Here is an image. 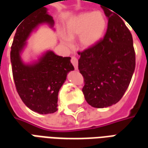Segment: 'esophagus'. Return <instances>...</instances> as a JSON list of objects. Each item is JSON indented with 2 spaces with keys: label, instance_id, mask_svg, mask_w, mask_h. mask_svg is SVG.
I'll return each instance as SVG.
<instances>
[{
  "label": "esophagus",
  "instance_id": "34e87169",
  "mask_svg": "<svg viewBox=\"0 0 148 148\" xmlns=\"http://www.w3.org/2000/svg\"><path fill=\"white\" fill-rule=\"evenodd\" d=\"M71 63L73 64V66L75 68V70H77V64H78V61L77 58L76 57H72L71 58Z\"/></svg>",
  "mask_w": 148,
  "mask_h": 148
}]
</instances>
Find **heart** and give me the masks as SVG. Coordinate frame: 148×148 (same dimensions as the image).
<instances>
[{"instance_id": "1", "label": "heart", "mask_w": 148, "mask_h": 148, "mask_svg": "<svg viewBox=\"0 0 148 148\" xmlns=\"http://www.w3.org/2000/svg\"><path fill=\"white\" fill-rule=\"evenodd\" d=\"M107 20L100 11L83 12L72 18L66 25V35H62L66 45H70L71 39L79 36L80 45L83 47H93L105 35Z\"/></svg>"}]
</instances>
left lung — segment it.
<instances>
[{
	"label": "left lung",
	"instance_id": "8db88e82",
	"mask_svg": "<svg viewBox=\"0 0 148 148\" xmlns=\"http://www.w3.org/2000/svg\"><path fill=\"white\" fill-rule=\"evenodd\" d=\"M103 9L108 17L105 37L93 47L78 52V70L84 77L85 99L89 105L99 109L115 105L122 98L136 67L130 31L114 11Z\"/></svg>",
	"mask_w": 148,
	"mask_h": 148
}]
</instances>
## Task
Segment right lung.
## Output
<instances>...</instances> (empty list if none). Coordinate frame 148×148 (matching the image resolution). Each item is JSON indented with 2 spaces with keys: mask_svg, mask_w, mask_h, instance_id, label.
Wrapping results in <instances>:
<instances>
[{
  "mask_svg": "<svg viewBox=\"0 0 148 148\" xmlns=\"http://www.w3.org/2000/svg\"><path fill=\"white\" fill-rule=\"evenodd\" d=\"M54 26V20L42 6L29 15L16 28L11 47L10 58L15 86L19 96L31 110L39 114L53 113L58 110V94L74 68L71 57H62L47 51L37 61L24 63L21 53L31 33L41 24Z\"/></svg>",
  "mask_w": 148,
  "mask_h": 148,
  "instance_id": "obj_1",
  "label": "right lung"
}]
</instances>
